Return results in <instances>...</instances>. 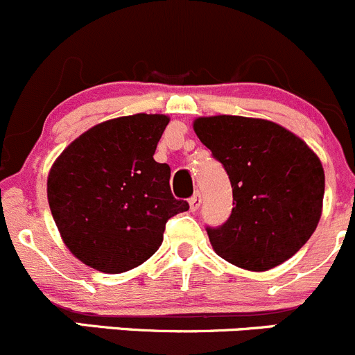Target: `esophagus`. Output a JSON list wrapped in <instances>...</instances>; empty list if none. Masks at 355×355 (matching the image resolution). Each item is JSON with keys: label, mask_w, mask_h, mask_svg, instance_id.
<instances>
[{"label": "esophagus", "mask_w": 355, "mask_h": 355, "mask_svg": "<svg viewBox=\"0 0 355 355\" xmlns=\"http://www.w3.org/2000/svg\"><path fill=\"white\" fill-rule=\"evenodd\" d=\"M200 205H202V196H200V193H195V195L189 198V210L195 212V210H198Z\"/></svg>", "instance_id": "34e87169"}]
</instances>
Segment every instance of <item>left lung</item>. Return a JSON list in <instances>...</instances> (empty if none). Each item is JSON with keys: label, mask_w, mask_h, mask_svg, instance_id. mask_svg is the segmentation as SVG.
I'll list each match as a JSON object with an SVG mask.
<instances>
[{"label": "left lung", "mask_w": 355, "mask_h": 355, "mask_svg": "<svg viewBox=\"0 0 355 355\" xmlns=\"http://www.w3.org/2000/svg\"><path fill=\"white\" fill-rule=\"evenodd\" d=\"M200 141L230 176L233 210L207 227L214 252L247 271H268L295 255L318 227L324 171L304 139L276 122L241 115L193 121Z\"/></svg>", "instance_id": "left-lung-1"}]
</instances>
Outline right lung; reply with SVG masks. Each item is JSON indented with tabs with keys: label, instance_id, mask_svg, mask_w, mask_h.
Instances as JSON below:
<instances>
[{
	"label": "right lung",
	"instance_id": "right-lung-1",
	"mask_svg": "<svg viewBox=\"0 0 355 355\" xmlns=\"http://www.w3.org/2000/svg\"><path fill=\"white\" fill-rule=\"evenodd\" d=\"M171 119L135 114L93 125L48 174V203L60 236L83 264L119 275L148 261L166 223L189 209L171 193V167L153 160Z\"/></svg>",
	"mask_w": 355,
	"mask_h": 355
}]
</instances>
